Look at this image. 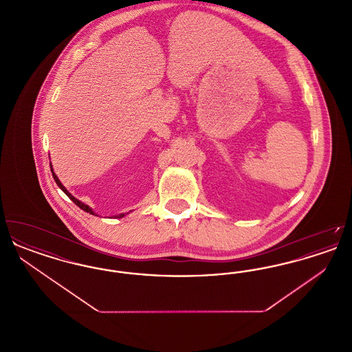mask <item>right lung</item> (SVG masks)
<instances>
[{"label": "right lung", "instance_id": "obj_1", "mask_svg": "<svg viewBox=\"0 0 352 352\" xmlns=\"http://www.w3.org/2000/svg\"><path fill=\"white\" fill-rule=\"evenodd\" d=\"M50 166H51V173H52V177H54V179H55V182H56V184H58V186H59V188H60V190H62V191H63V192H65V194H66V195H67L68 198H69V199H71V201H74V203H75V204H76V206H78V207H80V208H82V210H83V211H85V212H88V214H91V215H96V212H94V210H92V208H91V207H89V206H88V204H84L83 201H79V199H76V198H75V197H74V195H72V194H71V192H68L67 188H66V187H65V186H63V184H62V182H60V181H59V178H58V177H56V174H55V173H54V168H52V165H51V164H50ZM126 214H128V212H126ZM96 217H98V215H96ZM124 217H125V214H120V215H116V217H115V218H124Z\"/></svg>", "mask_w": 352, "mask_h": 352}]
</instances>
